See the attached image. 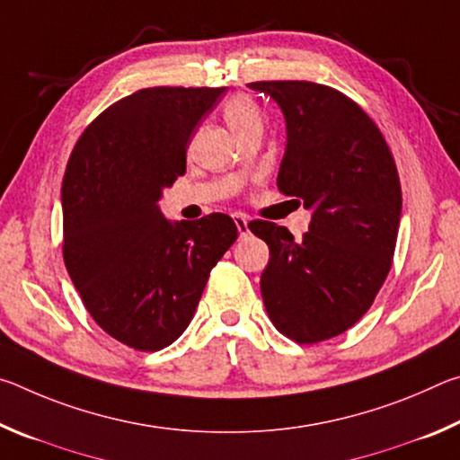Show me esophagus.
<instances>
[{
	"mask_svg": "<svg viewBox=\"0 0 460 460\" xmlns=\"http://www.w3.org/2000/svg\"><path fill=\"white\" fill-rule=\"evenodd\" d=\"M233 219H235L239 235L245 237L247 233H249V217H247V215H235V217H233Z\"/></svg>",
	"mask_w": 460,
	"mask_h": 460,
	"instance_id": "obj_1",
	"label": "esophagus"
}]
</instances>
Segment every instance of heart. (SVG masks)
Segmentation results:
<instances>
[{
	"mask_svg": "<svg viewBox=\"0 0 460 460\" xmlns=\"http://www.w3.org/2000/svg\"><path fill=\"white\" fill-rule=\"evenodd\" d=\"M223 118L227 121L233 134L241 137L247 131L263 128V111L261 107L255 103V99L243 93H237V95L229 97L223 105Z\"/></svg>",
	"mask_w": 460,
	"mask_h": 460,
	"instance_id": "1",
	"label": "heart"
}]
</instances>
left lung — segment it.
<instances>
[{
	"mask_svg": "<svg viewBox=\"0 0 460 460\" xmlns=\"http://www.w3.org/2000/svg\"><path fill=\"white\" fill-rule=\"evenodd\" d=\"M278 101L288 144L278 189L313 208L296 241L282 225L252 221L270 247L261 298L284 337L314 345L359 321L392 268L402 213L398 168L361 105L310 81H258Z\"/></svg>",
	"mask_w": 460,
	"mask_h": 460,
	"instance_id": "1",
	"label": "left lung"
}]
</instances>
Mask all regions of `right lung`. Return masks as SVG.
<instances>
[{
    "instance_id": "1",
    "label": "right lung",
    "mask_w": 460,
    "mask_h": 460,
    "mask_svg": "<svg viewBox=\"0 0 460 460\" xmlns=\"http://www.w3.org/2000/svg\"><path fill=\"white\" fill-rule=\"evenodd\" d=\"M225 87H152L115 101L75 144L62 178V258L101 329L160 351L192 321L208 274L235 243L231 217L168 223L162 190Z\"/></svg>"
}]
</instances>
